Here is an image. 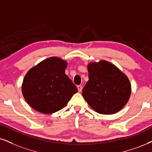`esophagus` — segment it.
Listing matches in <instances>:
<instances>
[{"mask_svg":"<svg viewBox=\"0 0 152 152\" xmlns=\"http://www.w3.org/2000/svg\"><path fill=\"white\" fill-rule=\"evenodd\" d=\"M77 89L79 91V92H81L82 90V85H78L77 86Z\"/></svg>","mask_w":152,"mask_h":152,"instance_id":"1","label":"esophagus"}]
</instances>
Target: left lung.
Instances as JSON below:
<instances>
[{
    "mask_svg": "<svg viewBox=\"0 0 152 152\" xmlns=\"http://www.w3.org/2000/svg\"><path fill=\"white\" fill-rule=\"evenodd\" d=\"M89 80L82 96L91 108L101 114L115 113L130 99V80L113 64L106 61L90 63L87 66Z\"/></svg>",
    "mask_w": 152,
    "mask_h": 152,
    "instance_id": "obj_1",
    "label": "left lung"
}]
</instances>
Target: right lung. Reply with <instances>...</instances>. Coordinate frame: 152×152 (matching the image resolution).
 <instances>
[{"instance_id": "right-lung-1", "label": "right lung", "mask_w": 152, "mask_h": 152, "mask_svg": "<svg viewBox=\"0 0 152 152\" xmlns=\"http://www.w3.org/2000/svg\"><path fill=\"white\" fill-rule=\"evenodd\" d=\"M67 62L59 58L44 60L28 71L22 85L25 101L42 113L64 108L77 89L65 73Z\"/></svg>"}]
</instances>
